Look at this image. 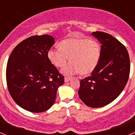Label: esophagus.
<instances>
[{
    "mask_svg": "<svg viewBox=\"0 0 135 135\" xmlns=\"http://www.w3.org/2000/svg\"><path fill=\"white\" fill-rule=\"evenodd\" d=\"M70 80H71V78H70V77H65V82H69Z\"/></svg>",
    "mask_w": 135,
    "mask_h": 135,
    "instance_id": "1",
    "label": "esophagus"
}]
</instances>
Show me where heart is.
<instances>
[{"label": "heart", "instance_id": "b5f03b06", "mask_svg": "<svg viewBox=\"0 0 135 135\" xmlns=\"http://www.w3.org/2000/svg\"><path fill=\"white\" fill-rule=\"evenodd\" d=\"M101 55V46L97 42L86 38H70L62 40L59 47L49 51L48 57L56 67L64 66L70 57L71 61L63 68L67 76L79 72L89 75L97 66Z\"/></svg>", "mask_w": 135, "mask_h": 135}]
</instances>
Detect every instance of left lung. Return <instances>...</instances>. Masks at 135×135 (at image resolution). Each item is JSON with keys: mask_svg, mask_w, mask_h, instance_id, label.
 Here are the masks:
<instances>
[{"mask_svg": "<svg viewBox=\"0 0 135 135\" xmlns=\"http://www.w3.org/2000/svg\"><path fill=\"white\" fill-rule=\"evenodd\" d=\"M101 43L98 65L91 76L80 80V99L90 108L109 104L120 95L130 74L129 55L123 44L108 33L93 32Z\"/></svg>", "mask_w": 135, "mask_h": 135, "instance_id": "left-lung-1", "label": "left lung"}]
</instances>
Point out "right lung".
I'll return each instance as SVG.
<instances>
[{
    "mask_svg": "<svg viewBox=\"0 0 135 135\" xmlns=\"http://www.w3.org/2000/svg\"><path fill=\"white\" fill-rule=\"evenodd\" d=\"M55 43L50 35L32 36L11 52L6 70L9 93L15 103L27 111L42 112L53 105L64 76L48 57Z\"/></svg>",
    "mask_w": 135,
    "mask_h": 135,
    "instance_id": "add662e5",
    "label": "right lung"
}]
</instances>
